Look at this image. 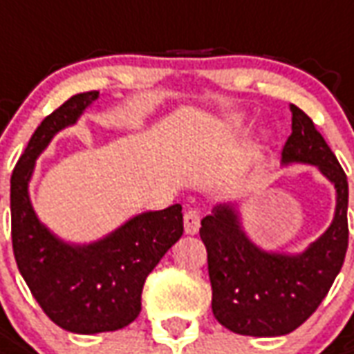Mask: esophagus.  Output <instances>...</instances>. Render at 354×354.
<instances>
[{
  "label": "esophagus",
  "instance_id": "1",
  "mask_svg": "<svg viewBox=\"0 0 354 354\" xmlns=\"http://www.w3.org/2000/svg\"><path fill=\"white\" fill-rule=\"evenodd\" d=\"M201 227V216L199 210L195 208H187L184 212V230L187 235H195Z\"/></svg>",
  "mask_w": 354,
  "mask_h": 354
}]
</instances>
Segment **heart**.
I'll list each match as a JSON object with an SVG mask.
<instances>
[{
	"instance_id": "heart-1",
	"label": "heart",
	"mask_w": 354,
	"mask_h": 354,
	"mask_svg": "<svg viewBox=\"0 0 354 354\" xmlns=\"http://www.w3.org/2000/svg\"><path fill=\"white\" fill-rule=\"evenodd\" d=\"M231 124H233V127H241V124H243V121H241V119H233V121H231Z\"/></svg>"
}]
</instances>
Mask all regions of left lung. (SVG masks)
I'll return each mask as SVG.
<instances>
[{
	"label": "left lung",
	"mask_w": 354,
	"mask_h": 354,
	"mask_svg": "<svg viewBox=\"0 0 354 354\" xmlns=\"http://www.w3.org/2000/svg\"><path fill=\"white\" fill-rule=\"evenodd\" d=\"M290 109L292 134L282 147V162L317 165L335 185V216L326 233L297 256L261 252L243 233L230 205L201 220L212 313L222 326L241 335L274 337L301 326L326 297L349 246L347 176L311 117L294 104Z\"/></svg>",
	"instance_id": "1"
}]
</instances>
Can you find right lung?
I'll return each instance as SVG.
<instances>
[{"label":"right lung","mask_w":354,"mask_h":354,"mask_svg":"<svg viewBox=\"0 0 354 354\" xmlns=\"http://www.w3.org/2000/svg\"><path fill=\"white\" fill-rule=\"evenodd\" d=\"M96 98L98 91L73 94L45 117L11 176L12 252L20 274L43 313L75 334L129 326L142 309L147 274L184 233L182 205L144 212L88 246L66 245L39 223L28 197L35 159Z\"/></svg>","instance_id":"1"}]
</instances>
